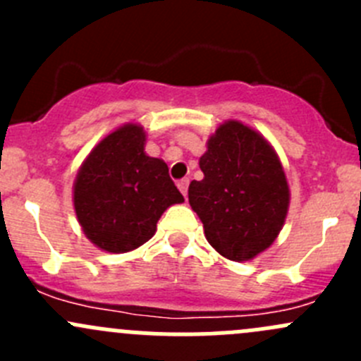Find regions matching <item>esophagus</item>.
<instances>
[{
  "mask_svg": "<svg viewBox=\"0 0 361 361\" xmlns=\"http://www.w3.org/2000/svg\"><path fill=\"white\" fill-rule=\"evenodd\" d=\"M188 183H190V180H188V178H183V180L178 181V188H180V192L185 195V197H187V194H188Z\"/></svg>",
  "mask_w": 361,
  "mask_h": 361,
  "instance_id": "obj_1",
  "label": "esophagus"
}]
</instances>
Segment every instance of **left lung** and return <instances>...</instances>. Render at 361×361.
<instances>
[{"mask_svg":"<svg viewBox=\"0 0 361 361\" xmlns=\"http://www.w3.org/2000/svg\"><path fill=\"white\" fill-rule=\"evenodd\" d=\"M199 166L204 178L190 183L188 202L207 243L234 262L267 250L290 206L288 181L271 143L243 122L227 120L207 140Z\"/></svg>","mask_w":361,"mask_h":361,"instance_id":"1","label":"left lung"}]
</instances>
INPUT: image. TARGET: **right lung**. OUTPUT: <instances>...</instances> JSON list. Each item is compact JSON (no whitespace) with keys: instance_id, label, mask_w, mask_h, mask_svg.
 Wrapping results in <instances>:
<instances>
[{"instance_id":"add662e5","label":"right lung","mask_w":361,"mask_h":361,"mask_svg":"<svg viewBox=\"0 0 361 361\" xmlns=\"http://www.w3.org/2000/svg\"><path fill=\"white\" fill-rule=\"evenodd\" d=\"M147 133L126 123L101 140L83 160L73 204L83 234L108 253L140 248L157 231V221L183 195L162 159L145 154Z\"/></svg>"}]
</instances>
